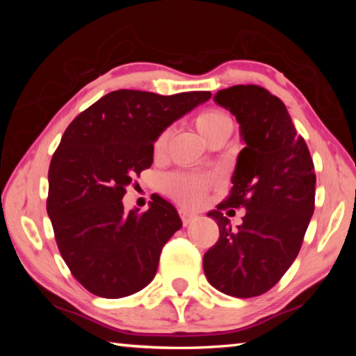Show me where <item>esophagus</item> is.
Segmentation results:
<instances>
[{"label":"esophagus","instance_id":"1","mask_svg":"<svg viewBox=\"0 0 356 356\" xmlns=\"http://www.w3.org/2000/svg\"><path fill=\"white\" fill-rule=\"evenodd\" d=\"M179 215H180V218H182L184 226H188L190 222H193L197 218V215L195 212H190V210L185 209V207L179 209Z\"/></svg>","mask_w":356,"mask_h":356}]
</instances>
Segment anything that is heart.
Here are the masks:
<instances>
[{"instance_id":"b5f03b06","label":"heart","mask_w":356,"mask_h":356,"mask_svg":"<svg viewBox=\"0 0 356 356\" xmlns=\"http://www.w3.org/2000/svg\"><path fill=\"white\" fill-rule=\"evenodd\" d=\"M193 124L200 131L204 140H209L213 135L225 134V131H232V119L229 114L221 110V108H207V110L196 114L193 119ZM168 130H163L161 134L155 138L154 141V150L155 154H161L168 144ZM210 179L204 176H197V174H188V172H176L170 174L163 179V190L177 200L188 202V204H200L202 202L204 196L210 186Z\"/></svg>"}]
</instances>
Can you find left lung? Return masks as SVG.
<instances>
[{
	"label": "left lung",
	"instance_id": "left-lung-1",
	"mask_svg": "<svg viewBox=\"0 0 356 356\" xmlns=\"http://www.w3.org/2000/svg\"><path fill=\"white\" fill-rule=\"evenodd\" d=\"M215 102L236 116L246 146L229 196L207 215L220 237L204 254V273L216 291L251 298L270 291L298 256L314 213V163L286 105L265 88L237 84ZM227 208L247 210L237 229L222 215Z\"/></svg>",
	"mask_w": 356,
	"mask_h": 356
}]
</instances>
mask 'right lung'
Returning a JSON list of instances; mask_svg holds the SVG:
<instances>
[{"mask_svg": "<svg viewBox=\"0 0 356 356\" xmlns=\"http://www.w3.org/2000/svg\"><path fill=\"white\" fill-rule=\"evenodd\" d=\"M210 97L119 89L65 129L48 170L47 212L64 262L91 293L122 298L154 280L160 252L182 221L160 196L146 212L125 213V188L152 165L155 138Z\"/></svg>", "mask_w": 356, "mask_h": 356, "instance_id": "add662e5", "label": "right lung"}]
</instances>
